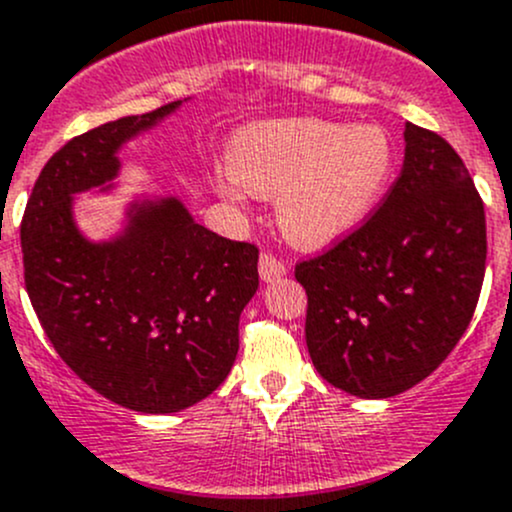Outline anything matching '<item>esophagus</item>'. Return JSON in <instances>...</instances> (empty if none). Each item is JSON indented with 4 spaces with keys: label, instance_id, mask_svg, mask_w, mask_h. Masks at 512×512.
Here are the masks:
<instances>
[{
    "label": "esophagus",
    "instance_id": "1",
    "mask_svg": "<svg viewBox=\"0 0 512 512\" xmlns=\"http://www.w3.org/2000/svg\"><path fill=\"white\" fill-rule=\"evenodd\" d=\"M287 275V265L280 260V257H275L272 252H262L260 255V277L265 282H275L280 280V277Z\"/></svg>",
    "mask_w": 512,
    "mask_h": 512
}]
</instances>
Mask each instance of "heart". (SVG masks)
<instances>
[{"label": "heart", "mask_w": 512, "mask_h": 512, "mask_svg": "<svg viewBox=\"0 0 512 512\" xmlns=\"http://www.w3.org/2000/svg\"><path fill=\"white\" fill-rule=\"evenodd\" d=\"M394 158V141L381 126L292 118L247 128L227 168L247 193L277 198V220L294 245L322 247L371 213L394 173ZM218 188L240 198L227 180Z\"/></svg>", "instance_id": "1"}]
</instances>
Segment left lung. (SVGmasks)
I'll use <instances>...</instances> for the list:
<instances>
[{
    "label": "left lung",
    "instance_id": "left-lung-1",
    "mask_svg": "<svg viewBox=\"0 0 512 512\" xmlns=\"http://www.w3.org/2000/svg\"><path fill=\"white\" fill-rule=\"evenodd\" d=\"M406 156L379 208L297 262L304 337L319 374L389 399L443 364L471 324L485 275V210L461 156L406 123Z\"/></svg>",
    "mask_w": 512,
    "mask_h": 512
}]
</instances>
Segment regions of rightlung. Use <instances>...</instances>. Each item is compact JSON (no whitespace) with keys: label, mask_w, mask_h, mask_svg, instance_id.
<instances>
[{"label":"right lung","mask_w":512,"mask_h":512,"mask_svg":"<svg viewBox=\"0 0 512 512\" xmlns=\"http://www.w3.org/2000/svg\"><path fill=\"white\" fill-rule=\"evenodd\" d=\"M178 106L71 138L41 168L22 218L24 285L51 347L84 384L141 414L188 409L223 384L260 285L257 245L215 235L173 198L138 208L103 245L71 220V195L111 180L121 143Z\"/></svg>","instance_id":"1"}]
</instances>
